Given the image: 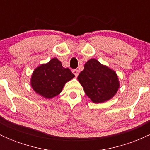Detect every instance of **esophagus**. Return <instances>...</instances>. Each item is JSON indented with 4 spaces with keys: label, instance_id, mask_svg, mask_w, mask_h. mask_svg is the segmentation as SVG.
Instances as JSON below:
<instances>
[{
    "label": "esophagus",
    "instance_id": "1",
    "mask_svg": "<svg viewBox=\"0 0 150 150\" xmlns=\"http://www.w3.org/2000/svg\"><path fill=\"white\" fill-rule=\"evenodd\" d=\"M73 74H74V75H75V77H77V76H78V71H77V70H73Z\"/></svg>",
    "mask_w": 150,
    "mask_h": 150
}]
</instances>
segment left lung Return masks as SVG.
I'll return each instance as SVG.
<instances>
[{
  "label": "left lung",
  "instance_id": "obj_1",
  "mask_svg": "<svg viewBox=\"0 0 150 150\" xmlns=\"http://www.w3.org/2000/svg\"><path fill=\"white\" fill-rule=\"evenodd\" d=\"M77 80L85 94L94 104L106 102L116 95L120 87L114 70L94 58L86 62Z\"/></svg>",
  "mask_w": 150,
  "mask_h": 150
}]
</instances>
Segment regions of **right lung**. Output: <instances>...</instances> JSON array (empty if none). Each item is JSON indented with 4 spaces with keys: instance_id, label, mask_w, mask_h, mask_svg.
Instances as JSON below:
<instances>
[{
    "instance_id": "1",
    "label": "right lung",
    "mask_w": 150,
    "mask_h": 150,
    "mask_svg": "<svg viewBox=\"0 0 150 150\" xmlns=\"http://www.w3.org/2000/svg\"><path fill=\"white\" fill-rule=\"evenodd\" d=\"M74 77L75 75L69 68L63 67L57 58H53L34 70L30 84L36 93L50 99L59 94L65 83Z\"/></svg>"
}]
</instances>
